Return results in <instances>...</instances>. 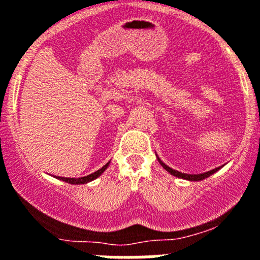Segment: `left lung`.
<instances>
[{
	"mask_svg": "<svg viewBox=\"0 0 260 260\" xmlns=\"http://www.w3.org/2000/svg\"><path fill=\"white\" fill-rule=\"evenodd\" d=\"M158 161H159V164L162 165V168H164L166 171H169V173H170L171 175H174V177L182 178V179H186V180H193V182H195V180L198 182V180H203V179H205V178L211 177L212 174H214L216 171H218L221 168H222V166H221V168H216V169H213V170L207 171V173H203V174H184V173H180V171H177V170H174V169L169 168L168 165H165L164 162L159 159V158H158Z\"/></svg>",
	"mask_w": 260,
	"mask_h": 260,
	"instance_id": "8db88e82",
	"label": "left lung"
}]
</instances>
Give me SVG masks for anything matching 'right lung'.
Segmentation results:
<instances>
[{"label":"right lung","mask_w":260,"mask_h":260,"mask_svg":"<svg viewBox=\"0 0 260 260\" xmlns=\"http://www.w3.org/2000/svg\"><path fill=\"white\" fill-rule=\"evenodd\" d=\"M108 165H110V162H107V164H106L102 169H99L98 171L90 174V175H87V177H82V178H64V177H58V179L64 180V182H67V183H71V184H85V183H89V182H91V180H94V179H96V178H98V177H101V174H102L103 171H105L106 169L108 168Z\"/></svg>","instance_id":"right-lung-1"}]
</instances>
